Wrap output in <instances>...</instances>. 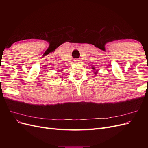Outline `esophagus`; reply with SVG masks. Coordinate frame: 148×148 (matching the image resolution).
Here are the masks:
<instances>
[{
  "label": "esophagus",
  "instance_id": "obj_1",
  "mask_svg": "<svg viewBox=\"0 0 148 148\" xmlns=\"http://www.w3.org/2000/svg\"><path fill=\"white\" fill-rule=\"evenodd\" d=\"M74 62L75 64H78V63H79V60H78V59H75L74 60Z\"/></svg>",
  "mask_w": 148,
  "mask_h": 148
}]
</instances>
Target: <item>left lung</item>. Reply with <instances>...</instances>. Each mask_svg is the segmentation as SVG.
I'll return each instance as SVG.
<instances>
[{
  "label": "left lung",
  "instance_id": "obj_1",
  "mask_svg": "<svg viewBox=\"0 0 148 148\" xmlns=\"http://www.w3.org/2000/svg\"><path fill=\"white\" fill-rule=\"evenodd\" d=\"M93 69H94V68H93ZM95 74H96V73H97V71H96V72H95Z\"/></svg>",
  "mask_w": 148,
  "mask_h": 148
}]
</instances>
